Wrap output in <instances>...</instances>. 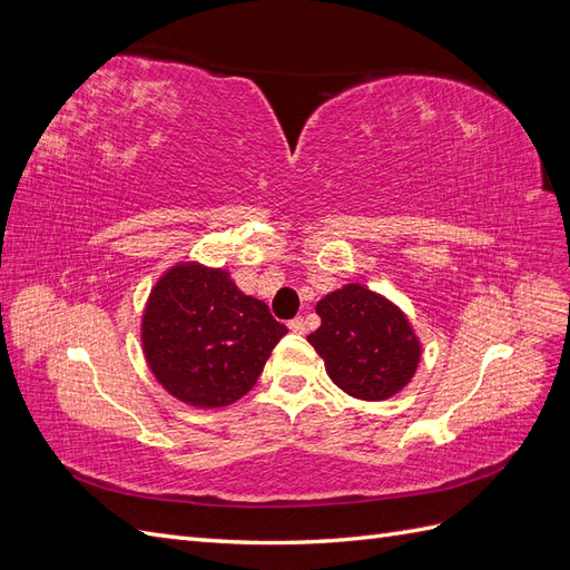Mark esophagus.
I'll list each match as a JSON object with an SVG mask.
<instances>
[{"instance_id": "esophagus-1", "label": "esophagus", "mask_w": 570, "mask_h": 570, "mask_svg": "<svg viewBox=\"0 0 570 570\" xmlns=\"http://www.w3.org/2000/svg\"><path fill=\"white\" fill-rule=\"evenodd\" d=\"M287 327L292 333H297V335H302V333H306V321L302 318V316H297V318H292L289 323H287Z\"/></svg>"}]
</instances>
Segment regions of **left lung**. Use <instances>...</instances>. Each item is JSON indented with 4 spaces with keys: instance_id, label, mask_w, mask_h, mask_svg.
I'll return each instance as SVG.
<instances>
[{
    "instance_id": "8db88e82",
    "label": "left lung",
    "mask_w": 570,
    "mask_h": 570,
    "mask_svg": "<svg viewBox=\"0 0 570 570\" xmlns=\"http://www.w3.org/2000/svg\"><path fill=\"white\" fill-rule=\"evenodd\" d=\"M321 327L306 340L331 381L356 400L383 402L409 385L421 342L404 312L377 292L352 283L316 304Z\"/></svg>"
}]
</instances>
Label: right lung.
I'll return each mask as SVG.
<instances>
[{
    "instance_id": "1",
    "label": "right lung",
    "mask_w": 570,
    "mask_h": 570,
    "mask_svg": "<svg viewBox=\"0 0 570 570\" xmlns=\"http://www.w3.org/2000/svg\"><path fill=\"white\" fill-rule=\"evenodd\" d=\"M285 333L262 299L237 289L228 271L195 262L164 273L142 316V350L154 377L197 409L245 396Z\"/></svg>"
}]
</instances>
